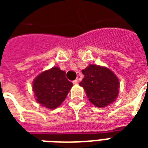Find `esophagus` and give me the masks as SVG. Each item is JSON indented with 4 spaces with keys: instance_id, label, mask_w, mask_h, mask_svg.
<instances>
[{
    "instance_id": "1",
    "label": "esophagus",
    "mask_w": 148,
    "mask_h": 148,
    "mask_svg": "<svg viewBox=\"0 0 148 148\" xmlns=\"http://www.w3.org/2000/svg\"><path fill=\"white\" fill-rule=\"evenodd\" d=\"M78 82H79L78 79H76V80L73 81V84H78Z\"/></svg>"
}]
</instances>
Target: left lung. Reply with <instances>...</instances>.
<instances>
[{"label":"left lung","instance_id":"1","mask_svg":"<svg viewBox=\"0 0 148 148\" xmlns=\"http://www.w3.org/2000/svg\"><path fill=\"white\" fill-rule=\"evenodd\" d=\"M82 74L84 77L79 85L84 88L90 103L102 108L116 100L119 94V80L110 69L90 64L82 70Z\"/></svg>","mask_w":148,"mask_h":148}]
</instances>
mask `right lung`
I'll return each instance as SVG.
<instances>
[{
  "instance_id": "obj_1",
  "label": "right lung",
  "mask_w": 148,
  "mask_h": 148,
  "mask_svg": "<svg viewBox=\"0 0 148 148\" xmlns=\"http://www.w3.org/2000/svg\"><path fill=\"white\" fill-rule=\"evenodd\" d=\"M65 74V71L58 67L39 74L33 82L36 101L48 109H54L60 106L73 86Z\"/></svg>"
}]
</instances>
